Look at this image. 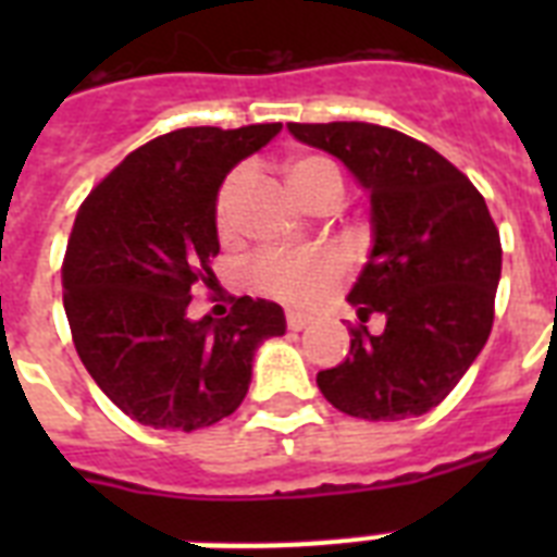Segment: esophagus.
I'll return each instance as SVG.
<instances>
[{"label":"esophagus","mask_w":557,"mask_h":557,"mask_svg":"<svg viewBox=\"0 0 557 557\" xmlns=\"http://www.w3.org/2000/svg\"><path fill=\"white\" fill-rule=\"evenodd\" d=\"M306 323H309V318H306L304 312H295V309H288V312H286V326H288V330H295V332L304 330Z\"/></svg>","instance_id":"1"}]
</instances>
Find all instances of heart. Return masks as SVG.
Here are the masks:
<instances>
[{
  "label": "heart",
  "instance_id": "obj_1",
  "mask_svg": "<svg viewBox=\"0 0 557 557\" xmlns=\"http://www.w3.org/2000/svg\"><path fill=\"white\" fill-rule=\"evenodd\" d=\"M286 173L295 196L309 210L326 201L338 205L347 187L344 170L330 156H318V152H306L288 161ZM245 182H248V173L234 170L219 187L213 219H216V231L222 239L234 234L236 208H239ZM344 277H347V260L338 251L297 253V257L295 253H262L251 265L253 288L288 306H318L344 283Z\"/></svg>",
  "mask_w": 557,
  "mask_h": 557
}]
</instances>
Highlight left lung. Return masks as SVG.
<instances>
[{"mask_svg": "<svg viewBox=\"0 0 557 557\" xmlns=\"http://www.w3.org/2000/svg\"><path fill=\"white\" fill-rule=\"evenodd\" d=\"M288 133L344 161L372 205L375 243L349 292V352L318 372V387L367 422L428 413L492 335L503 248L483 193L433 147L387 126L335 121ZM370 313L388 321L379 336L366 330Z\"/></svg>", "mask_w": 557, "mask_h": 557, "instance_id": "8db88e82", "label": "left lung"}]
</instances>
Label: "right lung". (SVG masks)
I'll return each mask as SVG.
<instances>
[{
	"label": "right lung",
	"instance_id": "add662e5",
	"mask_svg": "<svg viewBox=\"0 0 557 557\" xmlns=\"http://www.w3.org/2000/svg\"><path fill=\"white\" fill-rule=\"evenodd\" d=\"M280 124L187 126L129 152L77 210L63 257V306L83 367L129 419L196 431L243 405L257 344L286 332L271 300L231 297L225 318L190 321L210 288L216 193L227 170Z\"/></svg>",
	"mask_w": 557,
	"mask_h": 557
}]
</instances>
